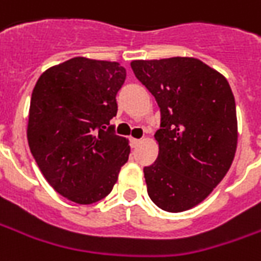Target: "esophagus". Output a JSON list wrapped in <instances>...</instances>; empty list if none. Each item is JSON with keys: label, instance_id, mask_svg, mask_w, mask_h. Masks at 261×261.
<instances>
[{"label": "esophagus", "instance_id": "esophagus-1", "mask_svg": "<svg viewBox=\"0 0 261 261\" xmlns=\"http://www.w3.org/2000/svg\"><path fill=\"white\" fill-rule=\"evenodd\" d=\"M140 143H141V140H140V138H133V137L130 138L131 147H137V145L140 144Z\"/></svg>", "mask_w": 261, "mask_h": 261}]
</instances>
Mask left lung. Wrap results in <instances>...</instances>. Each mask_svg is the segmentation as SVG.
<instances>
[{
  "label": "left lung",
  "instance_id": "obj_1",
  "mask_svg": "<svg viewBox=\"0 0 261 261\" xmlns=\"http://www.w3.org/2000/svg\"><path fill=\"white\" fill-rule=\"evenodd\" d=\"M161 113L159 157L144 167L147 193L170 213L201 203L226 175L237 148L236 101L219 71L190 57L131 61Z\"/></svg>",
  "mask_w": 261,
  "mask_h": 261
}]
</instances>
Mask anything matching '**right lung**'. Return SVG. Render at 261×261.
<instances>
[{
  "mask_svg": "<svg viewBox=\"0 0 261 261\" xmlns=\"http://www.w3.org/2000/svg\"><path fill=\"white\" fill-rule=\"evenodd\" d=\"M124 81L118 63L75 57L42 72L34 87L30 150L49 186L74 203L108 196L128 160V140L110 125Z\"/></svg>",
  "mask_w": 261,
  "mask_h": 261,
  "instance_id": "right-lung-1",
  "label": "right lung"
}]
</instances>
